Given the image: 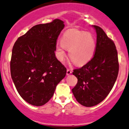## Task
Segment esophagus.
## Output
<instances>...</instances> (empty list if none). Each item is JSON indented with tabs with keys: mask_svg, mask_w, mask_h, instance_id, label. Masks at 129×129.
<instances>
[{
	"mask_svg": "<svg viewBox=\"0 0 129 129\" xmlns=\"http://www.w3.org/2000/svg\"><path fill=\"white\" fill-rule=\"evenodd\" d=\"M71 73H72V71H71V69H67V76H68V75H70Z\"/></svg>",
	"mask_w": 129,
	"mask_h": 129,
	"instance_id": "esophagus-1",
	"label": "esophagus"
}]
</instances>
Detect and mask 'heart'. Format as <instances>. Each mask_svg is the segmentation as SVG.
Here are the masks:
<instances>
[{
    "mask_svg": "<svg viewBox=\"0 0 129 129\" xmlns=\"http://www.w3.org/2000/svg\"><path fill=\"white\" fill-rule=\"evenodd\" d=\"M96 47V41L91 33L76 29H69L56 45L57 58L61 62L64 60L67 49L70 59L77 66H84L94 57Z\"/></svg>",
    "mask_w": 129,
    "mask_h": 129,
    "instance_id": "1",
    "label": "heart"
}]
</instances>
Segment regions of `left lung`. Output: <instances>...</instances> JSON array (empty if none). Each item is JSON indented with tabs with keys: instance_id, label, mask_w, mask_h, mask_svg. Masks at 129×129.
Returning a JSON list of instances; mask_svg holds the SVG:
<instances>
[{
	"instance_id": "left-lung-1",
	"label": "left lung",
	"mask_w": 129,
	"mask_h": 129,
	"mask_svg": "<svg viewBox=\"0 0 129 129\" xmlns=\"http://www.w3.org/2000/svg\"><path fill=\"white\" fill-rule=\"evenodd\" d=\"M97 34L95 53L92 59L72 72L77 83L72 89L81 105L91 107L108 96L117 80L119 70L115 45L103 29L94 25Z\"/></svg>"
}]
</instances>
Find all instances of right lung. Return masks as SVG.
<instances>
[{
    "mask_svg": "<svg viewBox=\"0 0 129 129\" xmlns=\"http://www.w3.org/2000/svg\"><path fill=\"white\" fill-rule=\"evenodd\" d=\"M64 26L58 19L37 24L14 45L11 77L20 96L32 105L47 103L66 76L67 69L55 54L57 40Z\"/></svg>",
    "mask_w": 129,
    "mask_h": 129,
    "instance_id": "add662e5",
    "label": "right lung"
}]
</instances>
